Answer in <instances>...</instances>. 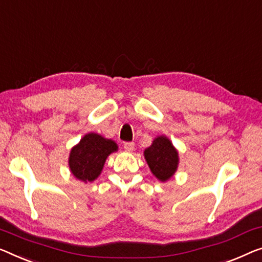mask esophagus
Returning <instances> with one entry per match:
<instances>
[{"instance_id":"esophagus-1","label":"esophagus","mask_w":262,"mask_h":262,"mask_svg":"<svg viewBox=\"0 0 262 262\" xmlns=\"http://www.w3.org/2000/svg\"><path fill=\"white\" fill-rule=\"evenodd\" d=\"M123 148L127 151H133V150H134V148H135V144H134V142H124Z\"/></svg>"}]
</instances>
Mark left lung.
I'll return each instance as SVG.
<instances>
[{"instance_id": "1", "label": "left lung", "mask_w": 262, "mask_h": 262, "mask_svg": "<svg viewBox=\"0 0 262 262\" xmlns=\"http://www.w3.org/2000/svg\"><path fill=\"white\" fill-rule=\"evenodd\" d=\"M144 159L158 180L166 182L173 178L179 166V153L167 136H158L144 150Z\"/></svg>"}]
</instances>
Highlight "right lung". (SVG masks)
I'll return each instance as SVG.
<instances>
[{
  "mask_svg": "<svg viewBox=\"0 0 262 262\" xmlns=\"http://www.w3.org/2000/svg\"><path fill=\"white\" fill-rule=\"evenodd\" d=\"M118 150V144L96 133L85 134L74 146L69 155V168L77 180L92 182L101 174L109 155Z\"/></svg>",
  "mask_w": 262,
  "mask_h": 262,
  "instance_id": "1",
  "label": "right lung"
}]
</instances>
